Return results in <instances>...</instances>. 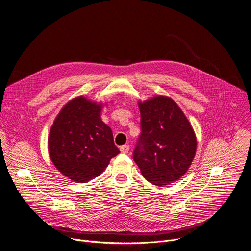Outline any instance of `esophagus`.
I'll use <instances>...</instances> for the list:
<instances>
[{"instance_id": "1", "label": "esophagus", "mask_w": 251, "mask_h": 251, "mask_svg": "<svg viewBox=\"0 0 251 251\" xmlns=\"http://www.w3.org/2000/svg\"><path fill=\"white\" fill-rule=\"evenodd\" d=\"M120 151H121V153L127 154V153L129 152V145H123V146H121V147H120Z\"/></svg>"}]
</instances>
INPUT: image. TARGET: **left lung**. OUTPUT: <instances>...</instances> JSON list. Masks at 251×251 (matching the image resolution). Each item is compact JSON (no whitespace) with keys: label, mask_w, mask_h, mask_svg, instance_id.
I'll return each instance as SVG.
<instances>
[{"label":"left lung","mask_w":251,"mask_h":251,"mask_svg":"<svg viewBox=\"0 0 251 251\" xmlns=\"http://www.w3.org/2000/svg\"><path fill=\"white\" fill-rule=\"evenodd\" d=\"M141 134L133 159L146 180L158 187L177 181L190 168L197 150L191 123L176 102L157 95L139 102Z\"/></svg>","instance_id":"obj_1"}]
</instances>
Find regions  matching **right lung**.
Instances as JSON below:
<instances>
[{"label":"right lung","mask_w":251,"mask_h":251,"mask_svg":"<svg viewBox=\"0 0 251 251\" xmlns=\"http://www.w3.org/2000/svg\"><path fill=\"white\" fill-rule=\"evenodd\" d=\"M101 104L84 96L76 97L60 110L50 128V160L76 183H87L99 176L120 153L111 128L101 120Z\"/></svg>","instance_id":"add662e5"}]
</instances>
